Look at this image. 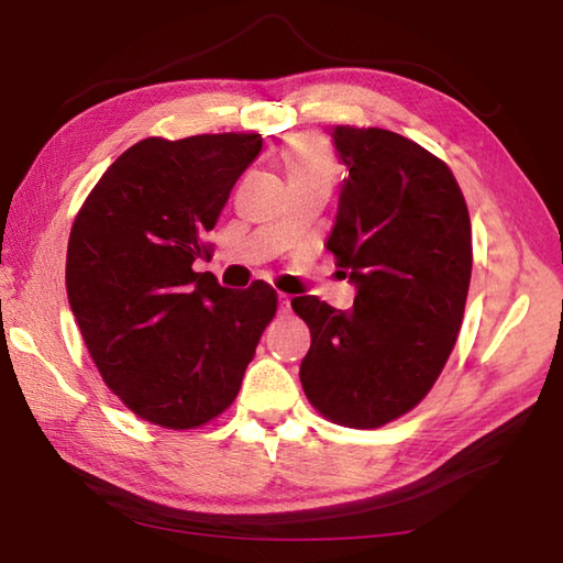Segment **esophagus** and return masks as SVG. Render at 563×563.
<instances>
[{"label": "esophagus", "instance_id": "1", "mask_svg": "<svg viewBox=\"0 0 563 563\" xmlns=\"http://www.w3.org/2000/svg\"><path fill=\"white\" fill-rule=\"evenodd\" d=\"M288 308H290L288 295H278V310H280V312H288Z\"/></svg>", "mask_w": 563, "mask_h": 563}]
</instances>
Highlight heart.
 <instances>
[{"label":"heart","instance_id":"b5f03b06","mask_svg":"<svg viewBox=\"0 0 563 563\" xmlns=\"http://www.w3.org/2000/svg\"><path fill=\"white\" fill-rule=\"evenodd\" d=\"M280 158H283V168L290 186H308V184L330 186L332 174H335V164H332L328 146L322 144L320 136H312V133L292 136L288 141V146L283 148Z\"/></svg>","mask_w":563,"mask_h":563}]
</instances>
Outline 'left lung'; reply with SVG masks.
<instances>
[{"mask_svg": "<svg viewBox=\"0 0 563 563\" xmlns=\"http://www.w3.org/2000/svg\"><path fill=\"white\" fill-rule=\"evenodd\" d=\"M347 168L325 247L355 285L352 310L292 298L308 322L305 395L332 422L373 430L419 405L462 325L472 223L452 170L385 129L332 126Z\"/></svg>", "mask_w": 563, "mask_h": 563, "instance_id": "1", "label": "left lung"}]
</instances>
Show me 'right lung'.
Here are the masks:
<instances>
[{
  "label": "right lung",
  "instance_id": "add662e5",
  "mask_svg": "<svg viewBox=\"0 0 563 563\" xmlns=\"http://www.w3.org/2000/svg\"><path fill=\"white\" fill-rule=\"evenodd\" d=\"M261 148L258 133L144 139L113 161L76 216L71 312L103 383L146 422L190 430L231 407L278 308L261 280L231 290L194 271Z\"/></svg>",
  "mask_w": 563,
  "mask_h": 563
}]
</instances>
